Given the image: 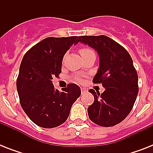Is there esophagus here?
<instances>
[{
    "label": "esophagus",
    "instance_id": "34e87169",
    "mask_svg": "<svg viewBox=\"0 0 153 153\" xmlns=\"http://www.w3.org/2000/svg\"><path fill=\"white\" fill-rule=\"evenodd\" d=\"M81 91H82V94H83L84 92H86V88H81Z\"/></svg>",
    "mask_w": 153,
    "mask_h": 153
}]
</instances>
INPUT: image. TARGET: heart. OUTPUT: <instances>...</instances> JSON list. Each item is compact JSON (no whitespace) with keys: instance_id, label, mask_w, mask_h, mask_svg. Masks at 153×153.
I'll return each mask as SVG.
<instances>
[{"instance_id":"b5f03b06","label":"heart","mask_w":153,"mask_h":153,"mask_svg":"<svg viewBox=\"0 0 153 153\" xmlns=\"http://www.w3.org/2000/svg\"><path fill=\"white\" fill-rule=\"evenodd\" d=\"M92 50H91V49L89 48H82L80 49V51H79V53H80V55H86V54H88V53L90 52H92ZM77 80L78 81H81V79L80 78H77Z\"/></svg>"}]
</instances>
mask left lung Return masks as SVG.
Wrapping results in <instances>:
<instances>
[{
  "mask_svg": "<svg viewBox=\"0 0 153 153\" xmlns=\"http://www.w3.org/2000/svg\"><path fill=\"white\" fill-rule=\"evenodd\" d=\"M77 42L87 44L99 55V68L93 82L101 83L102 94L91 89L94 101L87 109L94 123L110 127L123 121L133 109L137 96L138 76L128 52L105 36H83Z\"/></svg>",
  "mask_w": 153,
  "mask_h": 153,
  "instance_id": "obj_1",
  "label": "left lung"
}]
</instances>
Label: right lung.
I'll return each instance as SVG.
<instances>
[{"mask_svg": "<svg viewBox=\"0 0 153 153\" xmlns=\"http://www.w3.org/2000/svg\"><path fill=\"white\" fill-rule=\"evenodd\" d=\"M78 36L48 37L29 49L23 57L16 80L20 105L36 125L51 128L64 123L72 105L81 95L76 84L60 92L52 79L62 72L63 56L77 44Z\"/></svg>", "mask_w": 153, "mask_h": 153, "instance_id": "obj_1", "label": "right lung"}]
</instances>
